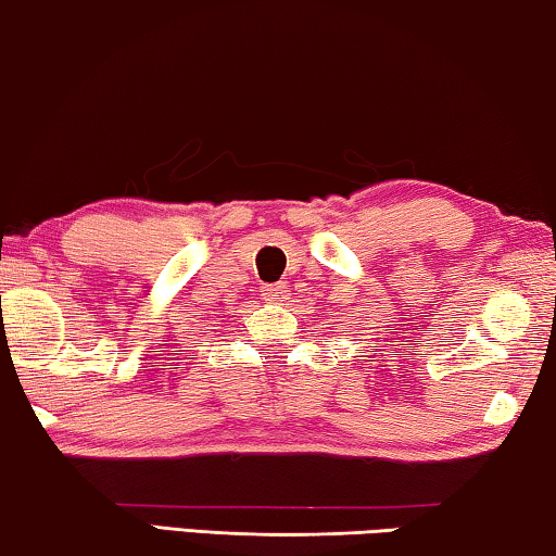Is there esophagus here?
Wrapping results in <instances>:
<instances>
[{"mask_svg":"<svg viewBox=\"0 0 556 556\" xmlns=\"http://www.w3.org/2000/svg\"><path fill=\"white\" fill-rule=\"evenodd\" d=\"M287 292H289V287L285 285V281H279V285H267V287H264V296H267L269 302H277V304L289 300Z\"/></svg>","mask_w":556,"mask_h":556,"instance_id":"1","label":"esophagus"}]
</instances>
